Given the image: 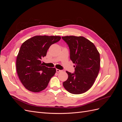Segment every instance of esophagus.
<instances>
[{
    "label": "esophagus",
    "mask_w": 122,
    "mask_h": 122,
    "mask_svg": "<svg viewBox=\"0 0 122 122\" xmlns=\"http://www.w3.org/2000/svg\"><path fill=\"white\" fill-rule=\"evenodd\" d=\"M56 72H58V73H59V72H61V71H62L61 70H59V69H56Z\"/></svg>",
    "instance_id": "esophagus-1"
}]
</instances>
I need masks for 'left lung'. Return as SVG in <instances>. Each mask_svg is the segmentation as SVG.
<instances>
[{
    "label": "left lung",
    "mask_w": 122,
    "mask_h": 122,
    "mask_svg": "<svg viewBox=\"0 0 122 122\" xmlns=\"http://www.w3.org/2000/svg\"><path fill=\"white\" fill-rule=\"evenodd\" d=\"M67 43L70 59L75 64V73L66 71L68 78L63 86L69 93L80 94L87 91L97 78L100 68V53L94 44L82 36H64Z\"/></svg>",
    "instance_id": "8db88e82"
}]
</instances>
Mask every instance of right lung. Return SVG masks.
<instances>
[{"mask_svg":"<svg viewBox=\"0 0 122 122\" xmlns=\"http://www.w3.org/2000/svg\"><path fill=\"white\" fill-rule=\"evenodd\" d=\"M60 36H36L22 44L16 60L18 77L28 91L38 93L47 87L56 72L55 68H48L41 63L50 46L58 42Z\"/></svg>","mask_w":122,"mask_h":122,"instance_id":"1","label":"right lung"}]
</instances>
